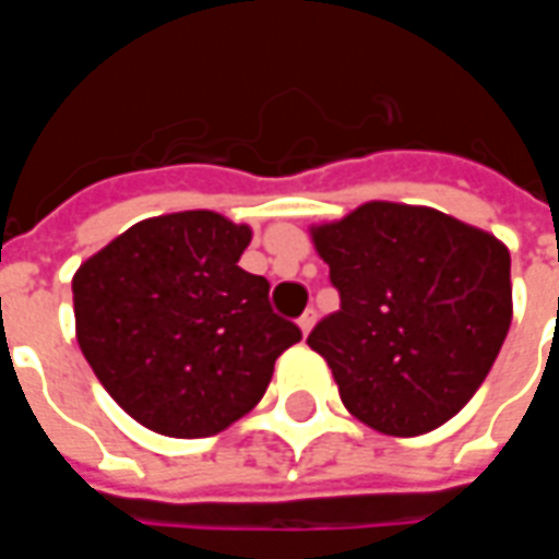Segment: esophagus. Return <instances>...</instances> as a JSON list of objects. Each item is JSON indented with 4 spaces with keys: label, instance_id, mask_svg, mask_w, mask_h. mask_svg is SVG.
<instances>
[{
    "label": "esophagus",
    "instance_id": "esophagus-1",
    "mask_svg": "<svg viewBox=\"0 0 559 559\" xmlns=\"http://www.w3.org/2000/svg\"><path fill=\"white\" fill-rule=\"evenodd\" d=\"M314 323H317V311L311 308V311H305V314L299 317V329H302V335H308V332L314 329Z\"/></svg>",
    "mask_w": 559,
    "mask_h": 559
}]
</instances>
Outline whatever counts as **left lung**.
<instances>
[{
    "mask_svg": "<svg viewBox=\"0 0 559 559\" xmlns=\"http://www.w3.org/2000/svg\"><path fill=\"white\" fill-rule=\"evenodd\" d=\"M341 308L308 335L344 407L389 437L433 431L491 371L512 323L509 248L428 206L371 200L311 227Z\"/></svg>",
    "mask_w": 559,
    "mask_h": 559,
    "instance_id": "1",
    "label": "left lung"
}]
</instances>
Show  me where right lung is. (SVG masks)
<instances>
[{"label":"right lung","mask_w":559,"mask_h":559,"mask_svg":"<svg viewBox=\"0 0 559 559\" xmlns=\"http://www.w3.org/2000/svg\"><path fill=\"white\" fill-rule=\"evenodd\" d=\"M251 227L191 209L128 227L71 281L78 344L122 411L164 437H212L263 399L302 341L239 266Z\"/></svg>","instance_id":"obj_1"}]
</instances>
